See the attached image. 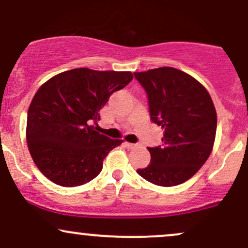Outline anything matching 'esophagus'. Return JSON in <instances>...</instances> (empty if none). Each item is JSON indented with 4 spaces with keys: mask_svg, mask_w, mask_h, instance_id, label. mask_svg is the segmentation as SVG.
<instances>
[{
    "mask_svg": "<svg viewBox=\"0 0 248 248\" xmlns=\"http://www.w3.org/2000/svg\"><path fill=\"white\" fill-rule=\"evenodd\" d=\"M124 145H125V147H127V148H135L137 146L136 144H132V142H127V141H125Z\"/></svg>",
    "mask_w": 248,
    "mask_h": 248,
    "instance_id": "1",
    "label": "esophagus"
}]
</instances>
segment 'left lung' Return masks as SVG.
<instances>
[{
    "label": "left lung",
    "mask_w": 248,
    "mask_h": 248,
    "mask_svg": "<svg viewBox=\"0 0 248 248\" xmlns=\"http://www.w3.org/2000/svg\"><path fill=\"white\" fill-rule=\"evenodd\" d=\"M135 77L147 93L151 119L164 130L162 146L147 148L150 165L137 173L161 187L181 185L214 148L217 113L211 96L196 78L173 67L136 72Z\"/></svg>",
    "instance_id": "1"
}]
</instances>
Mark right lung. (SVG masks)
<instances>
[{
    "label": "right lung",
    "mask_w": 248,
    "mask_h": 248,
    "mask_svg": "<svg viewBox=\"0 0 248 248\" xmlns=\"http://www.w3.org/2000/svg\"><path fill=\"white\" fill-rule=\"evenodd\" d=\"M132 78L131 72L75 68L40 86L28 110L26 142L43 175L77 187L101 173L103 160L123 140L101 135L92 123L100 121L110 95Z\"/></svg>",
    "instance_id": "add662e5"
}]
</instances>
